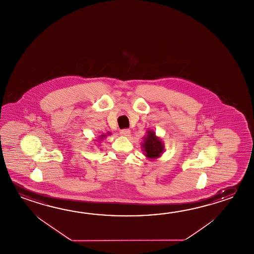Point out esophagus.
Masks as SVG:
<instances>
[{"label": "esophagus", "instance_id": "esophagus-1", "mask_svg": "<svg viewBox=\"0 0 254 254\" xmlns=\"http://www.w3.org/2000/svg\"><path fill=\"white\" fill-rule=\"evenodd\" d=\"M120 135H122V136H129L130 130L129 129L120 130Z\"/></svg>", "mask_w": 254, "mask_h": 254}]
</instances>
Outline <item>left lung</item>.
Segmentation results:
<instances>
[{
	"instance_id": "obj_1",
	"label": "left lung",
	"mask_w": 254,
	"mask_h": 254,
	"mask_svg": "<svg viewBox=\"0 0 254 254\" xmlns=\"http://www.w3.org/2000/svg\"><path fill=\"white\" fill-rule=\"evenodd\" d=\"M144 142L142 143V147L145 156L149 159H155L160 157L164 152V144L159 137L155 135V132L149 130L146 132V135L143 137Z\"/></svg>"
}]
</instances>
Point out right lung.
I'll return each instance as SVG.
<instances>
[{"mask_svg": "<svg viewBox=\"0 0 254 254\" xmlns=\"http://www.w3.org/2000/svg\"><path fill=\"white\" fill-rule=\"evenodd\" d=\"M107 135H108V134H106V135H105V134H104V135H100V136H99V139H100V140L103 139L104 137H106V136H107ZM109 135H110V134H109Z\"/></svg>", "mask_w": 254, "mask_h": 254, "instance_id": "right-lung-1", "label": "right lung"}]
</instances>
